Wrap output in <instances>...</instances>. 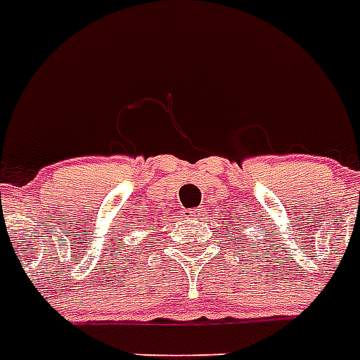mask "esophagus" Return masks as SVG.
<instances>
[{"label": "esophagus", "mask_w": 360, "mask_h": 360, "mask_svg": "<svg viewBox=\"0 0 360 360\" xmlns=\"http://www.w3.org/2000/svg\"><path fill=\"white\" fill-rule=\"evenodd\" d=\"M188 214H191V218H202V214H204V208L202 206H198V208H193V210L188 212Z\"/></svg>", "instance_id": "esophagus-1"}]
</instances>
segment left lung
I'll return each mask as SVG.
<instances>
[{"label":"left lung","instance_id":"1","mask_svg":"<svg viewBox=\"0 0 360 360\" xmlns=\"http://www.w3.org/2000/svg\"><path fill=\"white\" fill-rule=\"evenodd\" d=\"M239 249H241V247H239Z\"/></svg>","mask_w":360,"mask_h":360}]
</instances>
